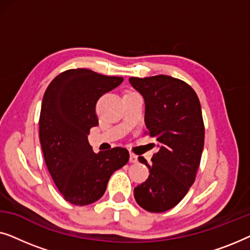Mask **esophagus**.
<instances>
[{
	"instance_id": "1",
	"label": "esophagus",
	"mask_w": 250,
	"mask_h": 250,
	"mask_svg": "<svg viewBox=\"0 0 250 250\" xmlns=\"http://www.w3.org/2000/svg\"><path fill=\"white\" fill-rule=\"evenodd\" d=\"M129 163H138V156L134 155V153H131L129 155Z\"/></svg>"
}]
</instances>
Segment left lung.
I'll return each instance as SVG.
<instances>
[{
	"label": "left lung",
	"mask_w": 250,
	"mask_h": 250,
	"mask_svg": "<svg viewBox=\"0 0 250 250\" xmlns=\"http://www.w3.org/2000/svg\"><path fill=\"white\" fill-rule=\"evenodd\" d=\"M129 83L145 99L148 133L158 142L146 182L134 189L143 209L163 213L175 207L192 186L204 149L205 127L199 99L193 88L177 78L131 77Z\"/></svg>",
	"instance_id": "left-lung-1"
}]
</instances>
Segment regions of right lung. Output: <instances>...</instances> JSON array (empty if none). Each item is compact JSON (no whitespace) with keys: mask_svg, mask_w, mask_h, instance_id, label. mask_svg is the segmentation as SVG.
I'll use <instances>...</instances> for the list:
<instances>
[{"mask_svg":"<svg viewBox=\"0 0 250 250\" xmlns=\"http://www.w3.org/2000/svg\"><path fill=\"white\" fill-rule=\"evenodd\" d=\"M123 81L78 68L58 75L44 93L40 141L47 169L68 203L85 206L100 199L111 174L128 162L125 148L95 153L87 140L99 124V98Z\"/></svg>","mask_w":250,"mask_h":250,"instance_id":"obj_1","label":"right lung"}]
</instances>
